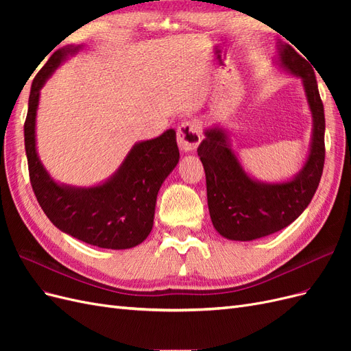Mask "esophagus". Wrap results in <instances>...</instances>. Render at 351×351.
Returning a JSON list of instances; mask_svg holds the SVG:
<instances>
[{
  "label": "esophagus",
  "instance_id": "1",
  "mask_svg": "<svg viewBox=\"0 0 351 351\" xmlns=\"http://www.w3.org/2000/svg\"><path fill=\"white\" fill-rule=\"evenodd\" d=\"M177 141L184 152L195 151L202 141L199 123L195 120H187L182 123V125L177 129Z\"/></svg>",
  "mask_w": 351,
  "mask_h": 351
}]
</instances>
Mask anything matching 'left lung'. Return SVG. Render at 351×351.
Wrapping results in <instances>:
<instances>
[{
	"label": "left lung",
	"mask_w": 351,
	"mask_h": 351,
	"mask_svg": "<svg viewBox=\"0 0 351 351\" xmlns=\"http://www.w3.org/2000/svg\"><path fill=\"white\" fill-rule=\"evenodd\" d=\"M306 60L289 44L281 45V66L303 80L313 117L311 152L293 180L268 184L250 178L221 129L206 130L197 147L206 176L210 219L222 237L250 241L274 234L300 217L319 186L325 162V114L313 67Z\"/></svg>",
	"instance_id": "8db88e82"
}]
</instances>
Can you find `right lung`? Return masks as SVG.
<instances>
[{"instance_id":"right-lung-1","label":"right lung","mask_w":351,"mask_h":351,"mask_svg":"<svg viewBox=\"0 0 351 351\" xmlns=\"http://www.w3.org/2000/svg\"><path fill=\"white\" fill-rule=\"evenodd\" d=\"M77 51H56L39 70L30 88L25 121V147L30 184L49 221L71 237L104 249H130L152 230L159 187L178 162L176 132L133 146L108 182L79 189L60 186L49 177L36 154L35 123L39 90L60 62Z\"/></svg>"}]
</instances>
